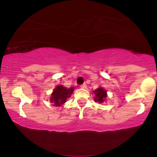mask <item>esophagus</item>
Wrapping results in <instances>:
<instances>
[{
	"label": "esophagus",
	"instance_id": "1",
	"mask_svg": "<svg viewBox=\"0 0 157 157\" xmlns=\"http://www.w3.org/2000/svg\"><path fill=\"white\" fill-rule=\"evenodd\" d=\"M80 87L82 88V89H86V83H83L82 85H81Z\"/></svg>",
	"mask_w": 157,
	"mask_h": 157
}]
</instances>
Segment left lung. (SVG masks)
<instances>
[{
    "label": "left lung",
    "instance_id": "1",
    "mask_svg": "<svg viewBox=\"0 0 157 157\" xmlns=\"http://www.w3.org/2000/svg\"><path fill=\"white\" fill-rule=\"evenodd\" d=\"M93 92L95 94L94 101L98 102L100 104H102V102L105 101V98L107 97V92H106V91L103 88H98L97 89L94 90Z\"/></svg>",
    "mask_w": 157,
    "mask_h": 157
}]
</instances>
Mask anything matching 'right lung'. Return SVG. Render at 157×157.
I'll use <instances>...</instances> for the list:
<instances>
[{
    "label": "right lung",
    "instance_id": "right-lung-1",
    "mask_svg": "<svg viewBox=\"0 0 157 157\" xmlns=\"http://www.w3.org/2000/svg\"><path fill=\"white\" fill-rule=\"evenodd\" d=\"M74 90V87L66 89L63 86H57L52 94L50 101L55 106H61L66 102V99L71 97Z\"/></svg>",
    "mask_w": 157,
    "mask_h": 157
}]
</instances>
